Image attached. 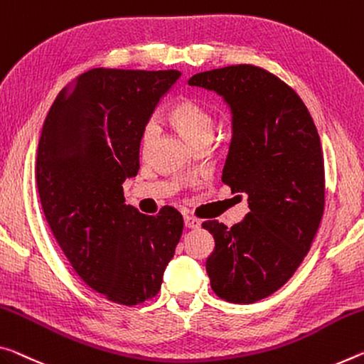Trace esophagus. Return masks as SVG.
<instances>
[{"instance_id":"34e87169","label":"esophagus","mask_w":364,"mask_h":364,"mask_svg":"<svg viewBox=\"0 0 364 364\" xmlns=\"http://www.w3.org/2000/svg\"><path fill=\"white\" fill-rule=\"evenodd\" d=\"M184 227H186V228H199L200 220H199V218H196V217L186 215V217H184Z\"/></svg>"}]
</instances>
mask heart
<instances>
[{
    "label": "heart",
    "mask_w": 364,
    "mask_h": 364,
    "mask_svg": "<svg viewBox=\"0 0 364 364\" xmlns=\"http://www.w3.org/2000/svg\"><path fill=\"white\" fill-rule=\"evenodd\" d=\"M168 121L180 134L193 146L200 142H210L215 121L212 113L205 107L193 99H180L170 108ZM157 137V126L147 123L141 134V152L146 155L151 151L152 144Z\"/></svg>",
    "instance_id": "1"
}]
</instances>
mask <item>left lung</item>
<instances>
[{"mask_svg": "<svg viewBox=\"0 0 364 364\" xmlns=\"http://www.w3.org/2000/svg\"><path fill=\"white\" fill-rule=\"evenodd\" d=\"M189 85L215 92L232 112L222 181L247 196L250 212L232 228L204 222L215 240L205 270L217 296L255 303L284 287L308 255L324 213V157L306 105L262 68L199 73Z\"/></svg>", "mask_w": 364, "mask_h": 364, "instance_id": "obj_1", "label": "left lung"}]
</instances>
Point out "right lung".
Wrapping results in <instances>:
<instances>
[{
  "mask_svg": "<svg viewBox=\"0 0 364 364\" xmlns=\"http://www.w3.org/2000/svg\"><path fill=\"white\" fill-rule=\"evenodd\" d=\"M180 76L90 69L60 92L40 136L36 176L51 232L80 279L124 306L157 295L183 233L176 209L144 215L123 196L142 129Z\"/></svg>",
  "mask_w": 364,
  "mask_h": 364,
  "instance_id": "add662e5",
  "label": "right lung"
}]
</instances>
